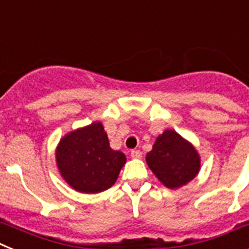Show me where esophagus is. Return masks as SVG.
<instances>
[{
	"label": "esophagus",
	"instance_id": "1",
	"mask_svg": "<svg viewBox=\"0 0 249 249\" xmlns=\"http://www.w3.org/2000/svg\"><path fill=\"white\" fill-rule=\"evenodd\" d=\"M142 155V153L140 150H131L130 151V157L134 158V159H140Z\"/></svg>",
	"mask_w": 249,
	"mask_h": 249
}]
</instances>
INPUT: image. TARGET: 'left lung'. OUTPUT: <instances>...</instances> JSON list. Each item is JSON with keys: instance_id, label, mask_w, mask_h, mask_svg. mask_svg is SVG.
<instances>
[{"instance_id": "obj_1", "label": "left lung", "mask_w": 249, "mask_h": 249, "mask_svg": "<svg viewBox=\"0 0 249 249\" xmlns=\"http://www.w3.org/2000/svg\"><path fill=\"white\" fill-rule=\"evenodd\" d=\"M145 160L154 176L169 189L188 184L200 170L199 153L192 142L172 129H166L157 138Z\"/></svg>"}]
</instances>
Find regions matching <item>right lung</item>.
Here are the masks:
<instances>
[{
  "instance_id": "1",
  "label": "right lung",
  "mask_w": 249,
  "mask_h": 249,
  "mask_svg": "<svg viewBox=\"0 0 249 249\" xmlns=\"http://www.w3.org/2000/svg\"><path fill=\"white\" fill-rule=\"evenodd\" d=\"M55 157L64 180L76 192L86 194L109 189L126 163L124 153L110 148L100 122L64 135L56 146Z\"/></svg>"
}]
</instances>
